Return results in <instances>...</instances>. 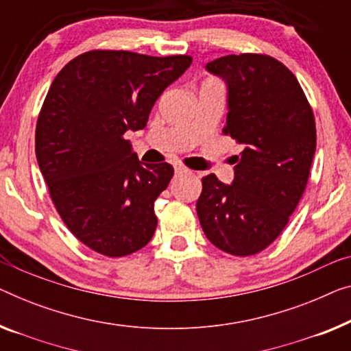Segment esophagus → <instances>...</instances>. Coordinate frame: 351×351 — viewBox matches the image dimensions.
Masks as SVG:
<instances>
[{
	"label": "esophagus",
	"instance_id": "obj_1",
	"mask_svg": "<svg viewBox=\"0 0 351 351\" xmlns=\"http://www.w3.org/2000/svg\"><path fill=\"white\" fill-rule=\"evenodd\" d=\"M175 171H176V175H192V170H189L184 165H178Z\"/></svg>",
	"mask_w": 351,
	"mask_h": 351
}]
</instances>
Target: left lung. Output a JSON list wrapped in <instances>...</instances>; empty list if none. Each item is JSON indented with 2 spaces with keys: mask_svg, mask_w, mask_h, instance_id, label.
Returning <instances> with one entry per match:
<instances>
[{
  "mask_svg": "<svg viewBox=\"0 0 351 351\" xmlns=\"http://www.w3.org/2000/svg\"><path fill=\"white\" fill-rule=\"evenodd\" d=\"M206 71L227 83L223 134L244 149L234 156L232 184L214 173L203 178L197 214L216 247L247 257L279 237L304 193L315 119L300 82L273 56L227 55L208 62Z\"/></svg>",
  "mask_w": 351,
  "mask_h": 351,
  "instance_id": "8db88e82",
  "label": "left lung"
}]
</instances>
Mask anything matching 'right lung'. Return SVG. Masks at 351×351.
Listing matches in <instances>:
<instances>
[{"label":"right lung","instance_id":"1","mask_svg":"<svg viewBox=\"0 0 351 351\" xmlns=\"http://www.w3.org/2000/svg\"><path fill=\"white\" fill-rule=\"evenodd\" d=\"M187 55L91 50L55 77L36 124V158L56 211L77 239L107 257L151 241L154 202L173 167L143 164L128 130L143 129L154 102L184 74Z\"/></svg>","mask_w":351,"mask_h":351}]
</instances>
